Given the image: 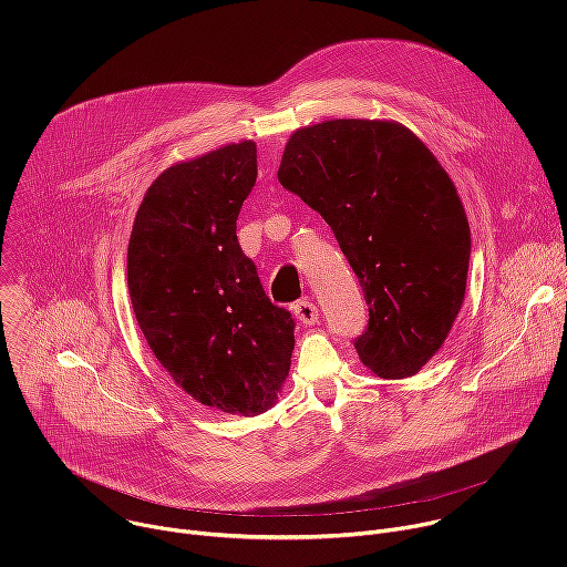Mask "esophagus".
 <instances>
[{"mask_svg":"<svg viewBox=\"0 0 567 567\" xmlns=\"http://www.w3.org/2000/svg\"><path fill=\"white\" fill-rule=\"evenodd\" d=\"M293 313H296V318L302 322V326H311V322H316L318 320V307L311 302V300H298L296 305H293Z\"/></svg>","mask_w":567,"mask_h":567,"instance_id":"34e87169","label":"esophagus"}]
</instances>
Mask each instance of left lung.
<instances>
[{"mask_svg":"<svg viewBox=\"0 0 567 567\" xmlns=\"http://www.w3.org/2000/svg\"><path fill=\"white\" fill-rule=\"evenodd\" d=\"M278 182L330 224L363 287V365L381 379L415 374L453 328L471 258L440 161L399 123L339 118L293 132Z\"/></svg>","mask_w":567,"mask_h":567,"instance_id":"8db88e82","label":"left lung"}]
</instances>
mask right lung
I'll use <instances>...</instances> for the list:
<instances>
[{
    "label": "right lung",
    "mask_w": 567,
    "mask_h": 567,
    "mask_svg": "<svg viewBox=\"0 0 567 567\" xmlns=\"http://www.w3.org/2000/svg\"><path fill=\"white\" fill-rule=\"evenodd\" d=\"M256 177L254 141L168 168L147 188L127 245L130 300L158 363L204 406L245 417L276 403L296 328L237 241Z\"/></svg>",
    "instance_id": "1"
}]
</instances>
